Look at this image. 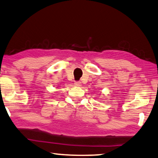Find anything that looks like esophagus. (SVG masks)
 I'll return each instance as SVG.
<instances>
[{
	"instance_id": "34e87169",
	"label": "esophagus",
	"mask_w": 158,
	"mask_h": 158,
	"mask_svg": "<svg viewBox=\"0 0 158 158\" xmlns=\"http://www.w3.org/2000/svg\"><path fill=\"white\" fill-rule=\"evenodd\" d=\"M74 85L76 86H81V82L80 81H76L74 82Z\"/></svg>"
}]
</instances>
